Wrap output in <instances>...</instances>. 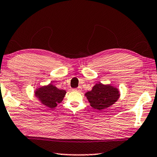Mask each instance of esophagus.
Masks as SVG:
<instances>
[{
	"mask_svg": "<svg viewBox=\"0 0 157 157\" xmlns=\"http://www.w3.org/2000/svg\"><path fill=\"white\" fill-rule=\"evenodd\" d=\"M73 91H76V92H80L82 91V87L81 86H79L78 88L76 89H73Z\"/></svg>",
	"mask_w": 157,
	"mask_h": 157,
	"instance_id": "1",
	"label": "esophagus"
}]
</instances>
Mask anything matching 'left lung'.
Masks as SVG:
<instances>
[{
    "label": "left lung",
    "mask_w": 157,
    "mask_h": 157,
    "mask_svg": "<svg viewBox=\"0 0 157 157\" xmlns=\"http://www.w3.org/2000/svg\"><path fill=\"white\" fill-rule=\"evenodd\" d=\"M90 105L96 110H102L115 103L120 96L118 90L111 85L98 83L93 87L91 91L86 93Z\"/></svg>",
    "instance_id": "1"
}]
</instances>
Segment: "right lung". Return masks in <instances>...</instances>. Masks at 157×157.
Returning <instances> with one entry per match:
<instances>
[{
  "mask_svg": "<svg viewBox=\"0 0 157 157\" xmlns=\"http://www.w3.org/2000/svg\"><path fill=\"white\" fill-rule=\"evenodd\" d=\"M66 93L64 90H60L50 84L37 89L35 95L42 104L49 108H54L63 100Z\"/></svg>",
  "mask_w": 157,
  "mask_h": 157,
  "instance_id": "add662e5",
  "label": "right lung"
}]
</instances>
